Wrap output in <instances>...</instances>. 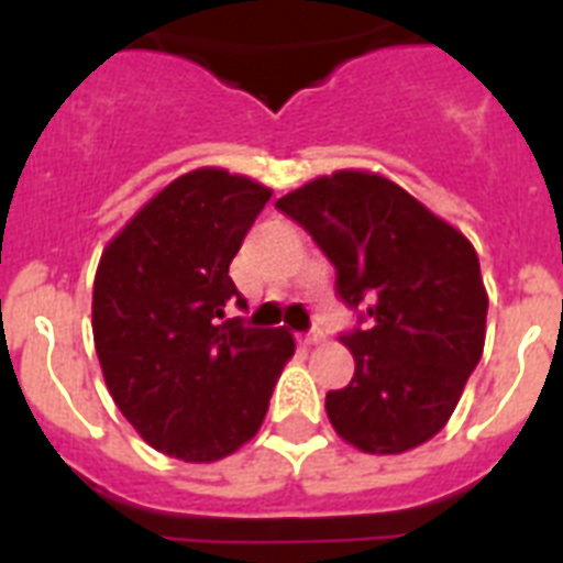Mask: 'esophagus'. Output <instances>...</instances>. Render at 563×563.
<instances>
[{"instance_id":"1","label":"esophagus","mask_w":563,"mask_h":563,"mask_svg":"<svg viewBox=\"0 0 563 563\" xmlns=\"http://www.w3.org/2000/svg\"><path fill=\"white\" fill-rule=\"evenodd\" d=\"M300 342H303V344H318V342H324V330H321V327H312V330H309V333L300 335Z\"/></svg>"}]
</instances>
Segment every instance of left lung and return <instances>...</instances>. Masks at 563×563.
<instances>
[{
	"instance_id": "8db88e82",
	"label": "left lung",
	"mask_w": 563,
	"mask_h": 563,
	"mask_svg": "<svg viewBox=\"0 0 563 563\" xmlns=\"http://www.w3.org/2000/svg\"><path fill=\"white\" fill-rule=\"evenodd\" d=\"M356 312L342 333L356 371L327 394V418L365 453H406L444 427L485 347L488 295L479 256L394 180L335 172L283 195Z\"/></svg>"
}]
</instances>
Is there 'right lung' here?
<instances>
[{
    "label": "right lung",
    "instance_id": "1",
    "mask_svg": "<svg viewBox=\"0 0 563 563\" xmlns=\"http://www.w3.org/2000/svg\"><path fill=\"white\" fill-rule=\"evenodd\" d=\"M272 198L256 180L195 169L172 180L101 254L92 335L104 383L131 427L180 462H216L263 427L286 330H256L230 280L242 239Z\"/></svg>",
    "mask_w": 563,
    "mask_h": 563
}]
</instances>
